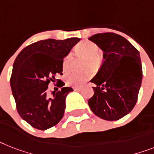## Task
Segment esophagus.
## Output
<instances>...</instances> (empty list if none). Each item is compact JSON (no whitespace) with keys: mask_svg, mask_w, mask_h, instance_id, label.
Here are the masks:
<instances>
[{"mask_svg":"<svg viewBox=\"0 0 154 154\" xmlns=\"http://www.w3.org/2000/svg\"><path fill=\"white\" fill-rule=\"evenodd\" d=\"M72 88L74 91H79L80 89H81V86H72Z\"/></svg>","mask_w":154,"mask_h":154,"instance_id":"1","label":"esophagus"}]
</instances>
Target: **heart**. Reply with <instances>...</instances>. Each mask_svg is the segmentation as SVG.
<instances>
[{
	"mask_svg": "<svg viewBox=\"0 0 154 154\" xmlns=\"http://www.w3.org/2000/svg\"><path fill=\"white\" fill-rule=\"evenodd\" d=\"M75 50L77 53H79L81 55L88 57V60L90 62V63H88V65H90V63H91L92 66H96L98 63V55L100 53V49L95 43L90 42V41L82 42L76 46ZM71 58H72L71 53L68 54L63 58V63H62V68H63V72H67L69 70ZM90 76H91V73L89 72H82V73L71 72L66 75V82L69 85H74V86L81 85L84 82H86Z\"/></svg>",
	"mask_w": 154,
	"mask_h": 154,
	"instance_id": "b5f03b06",
	"label": "heart"
}]
</instances>
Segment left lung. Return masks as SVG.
I'll return each mask as SVG.
<instances>
[{"label":"left lung","mask_w":154,"mask_h":154,"mask_svg":"<svg viewBox=\"0 0 154 154\" xmlns=\"http://www.w3.org/2000/svg\"><path fill=\"white\" fill-rule=\"evenodd\" d=\"M89 40L104 52V62L91 80L96 86L93 87L94 94L88 105L103 120H120L137 102L143 79L139 52L124 37L114 33L94 34Z\"/></svg>","instance_id":"8db88e82"}]
</instances>
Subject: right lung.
<instances>
[{
  "mask_svg": "<svg viewBox=\"0 0 154 154\" xmlns=\"http://www.w3.org/2000/svg\"><path fill=\"white\" fill-rule=\"evenodd\" d=\"M79 41H39L24 48L16 58L10 79L12 95L21 118L33 128L47 130L63 117L66 97L73 89L62 84L61 90L53 91L51 96L47 89L56 75H62L63 58Z\"/></svg>",
  "mask_w": 154,
  "mask_h": 154,
  "instance_id": "add662e5",
  "label": "right lung"
}]
</instances>
